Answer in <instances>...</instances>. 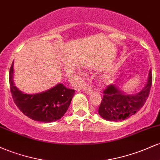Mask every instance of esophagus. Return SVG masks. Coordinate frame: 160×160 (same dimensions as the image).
Listing matches in <instances>:
<instances>
[{
    "mask_svg": "<svg viewBox=\"0 0 160 160\" xmlns=\"http://www.w3.org/2000/svg\"><path fill=\"white\" fill-rule=\"evenodd\" d=\"M83 92L87 95H90L91 93H92V89H91L90 86L86 85L85 87H83Z\"/></svg>",
    "mask_w": 160,
    "mask_h": 160,
    "instance_id": "34e87169",
    "label": "esophagus"
}]
</instances>
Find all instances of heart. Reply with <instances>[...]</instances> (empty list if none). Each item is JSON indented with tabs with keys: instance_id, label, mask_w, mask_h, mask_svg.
Instances as JSON below:
<instances>
[{
	"instance_id": "heart-1",
	"label": "heart",
	"mask_w": 160,
	"mask_h": 160,
	"mask_svg": "<svg viewBox=\"0 0 160 160\" xmlns=\"http://www.w3.org/2000/svg\"><path fill=\"white\" fill-rule=\"evenodd\" d=\"M112 79L110 76L108 75H105V76L102 77V79H101V82H102V85L104 86H108L111 83Z\"/></svg>"
}]
</instances>
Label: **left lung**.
Segmentation results:
<instances>
[{"label":"left lung","instance_id":"obj_1","mask_svg":"<svg viewBox=\"0 0 160 160\" xmlns=\"http://www.w3.org/2000/svg\"><path fill=\"white\" fill-rule=\"evenodd\" d=\"M152 85V73L150 70L144 87L135 94L128 95L116 85H110L104 90L103 98L98 108V114L108 121L125 120L135 114L144 106Z\"/></svg>","mask_w":160,"mask_h":160}]
</instances>
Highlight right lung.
<instances>
[{
	"instance_id": "add662e5",
	"label": "right lung",
	"mask_w": 160,
	"mask_h": 160,
	"mask_svg": "<svg viewBox=\"0 0 160 160\" xmlns=\"http://www.w3.org/2000/svg\"><path fill=\"white\" fill-rule=\"evenodd\" d=\"M13 62L11 65L9 80L12 98L19 109L33 120L51 122L58 120L68 109L74 89L58 83L48 90L35 94L20 91L13 81Z\"/></svg>"
}]
</instances>
